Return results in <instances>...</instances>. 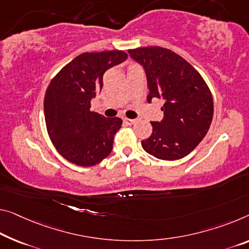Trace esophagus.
Instances as JSON below:
<instances>
[{"instance_id": "obj_1", "label": "esophagus", "mask_w": 249, "mask_h": 249, "mask_svg": "<svg viewBox=\"0 0 249 249\" xmlns=\"http://www.w3.org/2000/svg\"><path fill=\"white\" fill-rule=\"evenodd\" d=\"M124 122L125 124H128V125H132V124L136 122V120H133V119H127V118H124Z\"/></svg>"}]
</instances>
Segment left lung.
<instances>
[{"instance_id": "left-lung-1", "label": "left lung", "mask_w": 249, "mask_h": 249, "mask_svg": "<svg viewBox=\"0 0 249 249\" xmlns=\"http://www.w3.org/2000/svg\"><path fill=\"white\" fill-rule=\"evenodd\" d=\"M132 60L143 68L148 102L164 101L163 119L151 121L152 133L141 141L148 154L161 160H178L189 155L207 135L213 102L207 85L191 64L160 47L129 50Z\"/></svg>"}]
</instances>
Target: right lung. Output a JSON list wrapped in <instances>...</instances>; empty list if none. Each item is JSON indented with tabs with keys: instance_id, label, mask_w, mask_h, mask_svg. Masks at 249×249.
Wrapping results in <instances>:
<instances>
[{
	"instance_id": "right-lung-1",
	"label": "right lung",
	"mask_w": 249,
	"mask_h": 249,
	"mask_svg": "<svg viewBox=\"0 0 249 249\" xmlns=\"http://www.w3.org/2000/svg\"><path fill=\"white\" fill-rule=\"evenodd\" d=\"M128 58L124 51L83 53L67 64L47 89L44 118L59 154L78 166L97 164L110 155L120 118H106L90 110L100 92L103 74Z\"/></svg>"
}]
</instances>
